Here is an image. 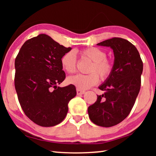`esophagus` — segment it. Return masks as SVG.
I'll return each instance as SVG.
<instances>
[{"mask_svg":"<svg viewBox=\"0 0 156 156\" xmlns=\"http://www.w3.org/2000/svg\"><path fill=\"white\" fill-rule=\"evenodd\" d=\"M76 93H77L78 96H80V95H83V94H84V93H85V91L80 90V89H76Z\"/></svg>","mask_w":156,"mask_h":156,"instance_id":"obj_1","label":"esophagus"}]
</instances>
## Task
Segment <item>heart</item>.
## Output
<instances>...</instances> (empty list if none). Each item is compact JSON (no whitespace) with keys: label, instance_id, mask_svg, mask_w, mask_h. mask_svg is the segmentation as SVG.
<instances>
[{"label":"heart","instance_id":"heart-1","mask_svg":"<svg viewBox=\"0 0 156 156\" xmlns=\"http://www.w3.org/2000/svg\"><path fill=\"white\" fill-rule=\"evenodd\" d=\"M80 54L92 61L87 75L78 74L68 78L69 84L78 89H87L96 84L99 81V75L102 80L109 77L113 69V64L106 58V53L98 47H89L82 50ZM63 69L69 73H73L76 69V56L74 51H70L65 54L60 59Z\"/></svg>","mask_w":156,"mask_h":156}]
</instances>
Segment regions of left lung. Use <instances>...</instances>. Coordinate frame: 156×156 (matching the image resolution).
Returning a JSON list of instances; mask_svg holds the SVG:
<instances>
[{"instance_id":"8db88e82","label":"left lung","mask_w":156,"mask_h":156,"mask_svg":"<svg viewBox=\"0 0 156 156\" xmlns=\"http://www.w3.org/2000/svg\"><path fill=\"white\" fill-rule=\"evenodd\" d=\"M110 47L114 55L113 69L98 87L105 93L88 107L92 122L104 127L118 125L127 117L141 84L143 63L136 47L125 39L113 38L97 44Z\"/></svg>"}]
</instances>
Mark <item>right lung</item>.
Instances as JSON below:
<instances>
[{
    "instance_id": "right-lung-1",
    "label": "right lung",
    "mask_w": 156,
    "mask_h": 156,
    "mask_svg": "<svg viewBox=\"0 0 156 156\" xmlns=\"http://www.w3.org/2000/svg\"><path fill=\"white\" fill-rule=\"evenodd\" d=\"M46 34L30 39L15 60V88L25 115L42 126L58 125L65 119L68 103L76 96L72 84L58 86L65 78L60 62L70 51Z\"/></svg>"
}]
</instances>
